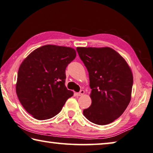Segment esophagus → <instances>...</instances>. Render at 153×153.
<instances>
[{"label": "esophagus", "instance_id": "34e87169", "mask_svg": "<svg viewBox=\"0 0 153 153\" xmlns=\"http://www.w3.org/2000/svg\"><path fill=\"white\" fill-rule=\"evenodd\" d=\"M84 93H85V91H84L83 90H80V92L76 93V95L77 96H81V95H83Z\"/></svg>", "mask_w": 153, "mask_h": 153}]
</instances>
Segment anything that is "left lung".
<instances>
[{
  "instance_id": "8db88e82",
  "label": "left lung",
  "mask_w": 153,
  "mask_h": 153,
  "mask_svg": "<svg viewBox=\"0 0 153 153\" xmlns=\"http://www.w3.org/2000/svg\"><path fill=\"white\" fill-rule=\"evenodd\" d=\"M89 73L91 105L83 115L91 122L106 125L118 119L131 99L133 76L125 59L110 48H76Z\"/></svg>"
}]
</instances>
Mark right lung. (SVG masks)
<instances>
[{"instance_id":"obj_1","label":"right lung","mask_w":153,"mask_h":153,"mask_svg":"<svg viewBox=\"0 0 153 153\" xmlns=\"http://www.w3.org/2000/svg\"><path fill=\"white\" fill-rule=\"evenodd\" d=\"M76 57L69 47L46 45L30 54L20 65L16 92L26 111L39 120L59 114L72 91L65 85V69Z\"/></svg>"}]
</instances>
